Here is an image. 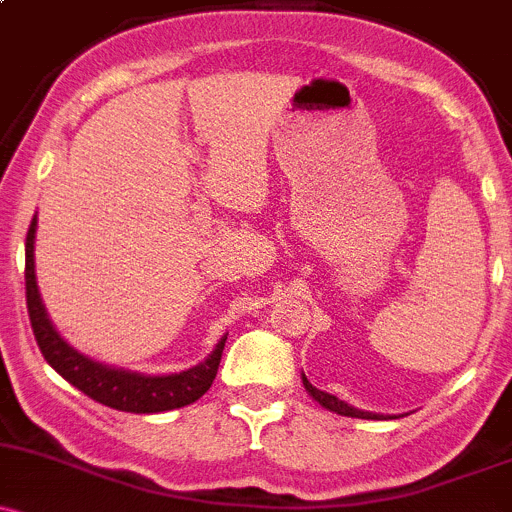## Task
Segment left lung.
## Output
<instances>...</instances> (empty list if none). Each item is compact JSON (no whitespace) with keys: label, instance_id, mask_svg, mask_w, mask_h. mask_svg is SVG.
I'll return each instance as SVG.
<instances>
[{"label":"left lung","instance_id":"obj_1","mask_svg":"<svg viewBox=\"0 0 512 512\" xmlns=\"http://www.w3.org/2000/svg\"><path fill=\"white\" fill-rule=\"evenodd\" d=\"M304 387L309 390V395L314 397L316 402H319L321 407H326V410L336 412V414H343V417H358V419H383V414H373V412H363V410H355V407L348 405V402L338 400V397L328 395V392H321L316 390L314 385L309 383V380L304 378Z\"/></svg>","mask_w":512,"mask_h":512}]
</instances>
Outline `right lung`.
Here are the masks:
<instances>
[{"label": "right lung", "mask_w": 512, "mask_h": 512, "mask_svg": "<svg viewBox=\"0 0 512 512\" xmlns=\"http://www.w3.org/2000/svg\"><path fill=\"white\" fill-rule=\"evenodd\" d=\"M34 238L36 215L29 225V233H26V309H29L31 328H34L36 343H39L43 358L58 375H63L73 387L85 392L90 400L112 407V410L134 414L169 412L176 410V407L191 405L198 397L206 395L208 387L213 385L215 373H218L225 338H220L215 351L201 365L176 375H139L129 373V370L107 368V365L95 363V360L85 358L83 353L73 351L58 336L41 304L34 274Z\"/></svg>", "instance_id": "obj_1"}]
</instances>
